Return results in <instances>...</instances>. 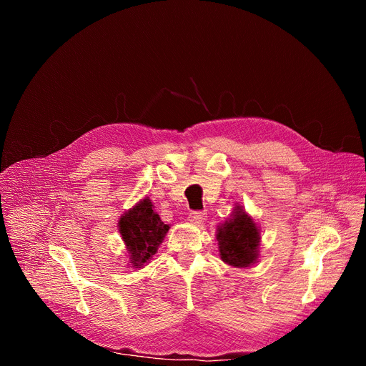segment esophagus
<instances>
[{"instance_id":"obj_1","label":"esophagus","mask_w":366,"mask_h":366,"mask_svg":"<svg viewBox=\"0 0 366 366\" xmlns=\"http://www.w3.org/2000/svg\"><path fill=\"white\" fill-rule=\"evenodd\" d=\"M188 218L193 224H202L206 219V212H202V210H194V212H191L188 215Z\"/></svg>"}]
</instances>
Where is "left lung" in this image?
Segmentation results:
<instances>
[{"instance_id": "1", "label": "left lung", "mask_w": 366, "mask_h": 366, "mask_svg": "<svg viewBox=\"0 0 366 366\" xmlns=\"http://www.w3.org/2000/svg\"><path fill=\"white\" fill-rule=\"evenodd\" d=\"M233 218L218 227V244L221 259L229 265L244 268L258 258L259 232L252 218L239 206Z\"/></svg>"}]
</instances>
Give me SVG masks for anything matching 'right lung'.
Returning <instances> with one entry per match:
<instances>
[{
	"label": "right lung",
	"mask_w": 366,
	"mask_h": 366,
	"mask_svg": "<svg viewBox=\"0 0 366 366\" xmlns=\"http://www.w3.org/2000/svg\"><path fill=\"white\" fill-rule=\"evenodd\" d=\"M119 228L132 265L141 268L157 252L170 227L154 212L151 200L144 199L120 218Z\"/></svg>",
	"instance_id": "obj_1"
}]
</instances>
